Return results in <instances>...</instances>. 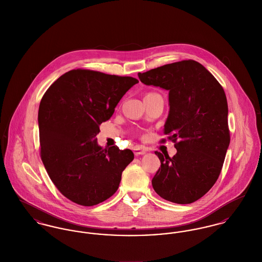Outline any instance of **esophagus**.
Instances as JSON below:
<instances>
[{"label": "esophagus", "instance_id": "obj_1", "mask_svg": "<svg viewBox=\"0 0 262 262\" xmlns=\"http://www.w3.org/2000/svg\"><path fill=\"white\" fill-rule=\"evenodd\" d=\"M133 151H134V154H135L136 156L144 155V154H146V152H147V150H146L144 147H140V146H135L134 149H133Z\"/></svg>", "mask_w": 262, "mask_h": 262}]
</instances>
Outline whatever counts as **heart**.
Segmentation results:
<instances>
[{
  "label": "heart",
  "instance_id": "heart-1",
  "mask_svg": "<svg viewBox=\"0 0 262 262\" xmlns=\"http://www.w3.org/2000/svg\"><path fill=\"white\" fill-rule=\"evenodd\" d=\"M148 94H156V93H148Z\"/></svg>",
  "mask_w": 262,
  "mask_h": 262
}]
</instances>
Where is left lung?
I'll list each match as a JSON object with an SVG mask.
<instances>
[{
  "mask_svg": "<svg viewBox=\"0 0 262 262\" xmlns=\"http://www.w3.org/2000/svg\"><path fill=\"white\" fill-rule=\"evenodd\" d=\"M138 76L146 85L169 91L164 133L177 149L173 158L155 152L161 167L152 186L169 202L192 204L211 189L224 165L230 141L225 90L192 59L139 72Z\"/></svg>",
  "mask_w": 262,
  "mask_h": 262,
  "instance_id": "obj_1",
  "label": "left lung"
}]
</instances>
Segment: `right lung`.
I'll list each match as a JSON object with an SVG mask.
<instances>
[{"label": "right lung", "mask_w": 262, "mask_h": 262, "mask_svg": "<svg viewBox=\"0 0 262 262\" xmlns=\"http://www.w3.org/2000/svg\"><path fill=\"white\" fill-rule=\"evenodd\" d=\"M138 82L131 76L72 70L43 94L37 117L40 158L54 186L71 202L91 207L117 191L134 154L117 146L103 149L96 135Z\"/></svg>", "instance_id": "add662e5"}]
</instances>
